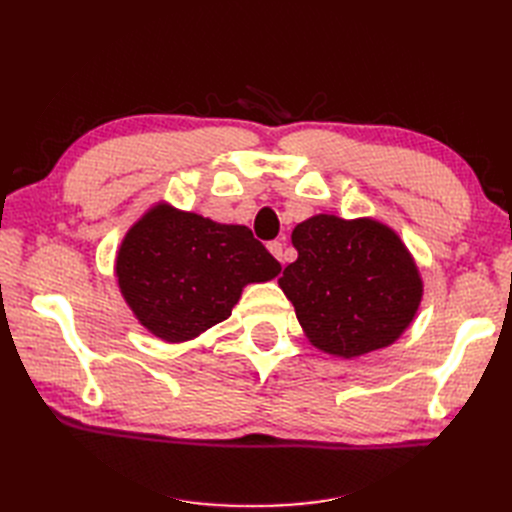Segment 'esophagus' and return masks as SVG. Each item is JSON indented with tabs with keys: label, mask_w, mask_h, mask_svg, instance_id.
<instances>
[{
	"label": "esophagus",
	"mask_w": 512,
	"mask_h": 512,
	"mask_svg": "<svg viewBox=\"0 0 512 512\" xmlns=\"http://www.w3.org/2000/svg\"><path fill=\"white\" fill-rule=\"evenodd\" d=\"M269 252L280 260V262H286V254H284V243L280 241V239H275V241H271L269 243Z\"/></svg>",
	"instance_id": "1"
}]
</instances>
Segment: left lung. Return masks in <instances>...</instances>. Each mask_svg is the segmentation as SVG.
I'll list each match as a JSON object with an SVG mask.
<instances>
[{
    "label": "left lung",
    "mask_w": 512,
    "mask_h": 512,
    "mask_svg": "<svg viewBox=\"0 0 512 512\" xmlns=\"http://www.w3.org/2000/svg\"><path fill=\"white\" fill-rule=\"evenodd\" d=\"M299 258L280 286L316 348L352 359L393 344L423 284L404 243L374 220L314 215L292 230Z\"/></svg>",
    "instance_id": "8db88e82"
}]
</instances>
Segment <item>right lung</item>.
Wrapping results in <instances>:
<instances>
[{"instance_id": "right-lung-1", "label": "right lung", "mask_w": 512, "mask_h": 512, "mask_svg": "<svg viewBox=\"0 0 512 512\" xmlns=\"http://www.w3.org/2000/svg\"><path fill=\"white\" fill-rule=\"evenodd\" d=\"M282 271L247 226L153 207L134 224L117 256L128 305L153 335L185 342L226 320L241 288Z\"/></svg>"}]
</instances>
